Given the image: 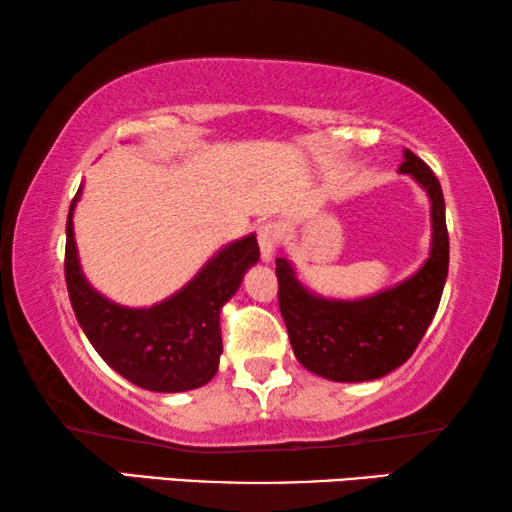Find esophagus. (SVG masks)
<instances>
[{
    "mask_svg": "<svg viewBox=\"0 0 512 512\" xmlns=\"http://www.w3.org/2000/svg\"><path fill=\"white\" fill-rule=\"evenodd\" d=\"M277 237H280V228L275 223L259 225L257 239H259V253H262V262H271L275 253Z\"/></svg>",
    "mask_w": 512,
    "mask_h": 512,
    "instance_id": "obj_1",
    "label": "esophagus"
}]
</instances>
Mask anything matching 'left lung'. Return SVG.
Listing matches in <instances>:
<instances>
[{
	"mask_svg": "<svg viewBox=\"0 0 512 512\" xmlns=\"http://www.w3.org/2000/svg\"><path fill=\"white\" fill-rule=\"evenodd\" d=\"M400 173L413 178L431 205L429 257L413 275L372 296L329 298L311 291L287 255L275 259L280 311L296 359L329 381H372L400 368L436 316L449 268L445 198L418 155L402 153Z\"/></svg>",
	"mask_w": 512,
	"mask_h": 512,
	"instance_id": "8db88e82",
	"label": "left lung"
}]
</instances>
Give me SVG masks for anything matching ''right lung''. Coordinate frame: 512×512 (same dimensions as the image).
Wrapping results in <instances>:
<instances>
[{
	"instance_id": "obj_1",
	"label": "right lung",
	"mask_w": 512,
	"mask_h": 512,
	"mask_svg": "<svg viewBox=\"0 0 512 512\" xmlns=\"http://www.w3.org/2000/svg\"><path fill=\"white\" fill-rule=\"evenodd\" d=\"M67 214L65 280L83 334L108 366L153 393H183L205 386L219 370L221 311L259 262L257 235L230 241L198 268L185 287L151 307H126L103 296L83 273L74 239V210Z\"/></svg>"
}]
</instances>
